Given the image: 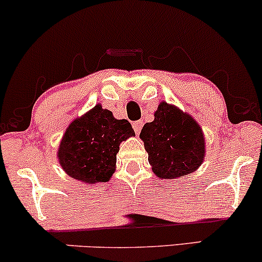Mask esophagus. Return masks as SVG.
I'll return each mask as SVG.
<instances>
[{
	"label": "esophagus",
	"mask_w": 262,
	"mask_h": 262,
	"mask_svg": "<svg viewBox=\"0 0 262 262\" xmlns=\"http://www.w3.org/2000/svg\"><path fill=\"white\" fill-rule=\"evenodd\" d=\"M142 126H143V121H141V120L132 122V127H134V130H135V132H136V135H140Z\"/></svg>",
	"instance_id": "34e87169"
}]
</instances>
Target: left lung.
I'll return each mask as SVG.
<instances>
[{
  "mask_svg": "<svg viewBox=\"0 0 262 262\" xmlns=\"http://www.w3.org/2000/svg\"><path fill=\"white\" fill-rule=\"evenodd\" d=\"M154 116L140 134L154 173L171 180L198 169L205 144L202 128L194 119L165 102L160 103Z\"/></svg>",
  "mask_w": 262,
  "mask_h": 262,
  "instance_id": "left-lung-1",
  "label": "left lung"
}]
</instances>
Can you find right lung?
Segmentation results:
<instances>
[{"label":"right lung","instance_id":"right-lung-1","mask_svg":"<svg viewBox=\"0 0 262 262\" xmlns=\"http://www.w3.org/2000/svg\"><path fill=\"white\" fill-rule=\"evenodd\" d=\"M131 136L130 122L116 120L112 112L96 105L68 127L58 150L59 164L75 180L106 182L115 171L120 142Z\"/></svg>","mask_w":262,"mask_h":262}]
</instances>
